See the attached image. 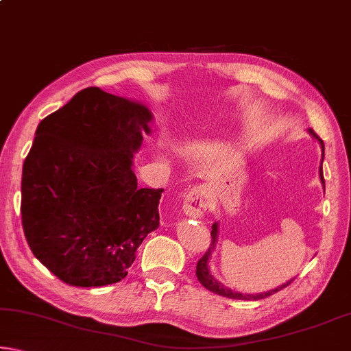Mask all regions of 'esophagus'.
<instances>
[{
	"label": "esophagus",
	"instance_id": "obj_1",
	"mask_svg": "<svg viewBox=\"0 0 351 351\" xmlns=\"http://www.w3.org/2000/svg\"><path fill=\"white\" fill-rule=\"evenodd\" d=\"M207 195H209V189L206 186H198L192 189L184 199L182 210L186 215L193 218H201L207 212Z\"/></svg>",
	"mask_w": 351,
	"mask_h": 351
}]
</instances>
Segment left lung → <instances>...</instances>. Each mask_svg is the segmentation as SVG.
I'll use <instances>...</instances> for the list:
<instances>
[{"label": "left lung", "instance_id": "8db88e82", "mask_svg": "<svg viewBox=\"0 0 351 351\" xmlns=\"http://www.w3.org/2000/svg\"><path fill=\"white\" fill-rule=\"evenodd\" d=\"M310 133L314 136V138H316L319 142H320V145H322V152L325 150L324 148V141L319 138V136L313 132V130H310ZM322 159H324V153H322ZM320 181H322V184H324V187H325V180H324V171H322V165H320ZM210 235H212V241H210V246H209V249H207V251L204 252V255L203 257H201L199 260H198V265H197V277H198V280H199V283L203 285L204 288H207L209 291H212V293H215V294H218V295H223V297H228V299H239V300H258V299H265V297H269V295H272L274 293H277V291H280V289H283V288H287L288 285L294 280H289V282H287V283H283L282 287H278V288H276V289H271V291H268V293H261V294H240V293H234L232 289H228V288H224L221 283H218L215 278L212 277V274H210V271H209V257H210V254H212V251L213 249H215V245H217V237H218V224L215 223V224H212V232H210Z\"/></svg>", "mask_w": 351, "mask_h": 351}]
</instances>
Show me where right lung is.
<instances>
[{"label":"right lung","instance_id":"obj_1","mask_svg":"<svg viewBox=\"0 0 351 351\" xmlns=\"http://www.w3.org/2000/svg\"><path fill=\"white\" fill-rule=\"evenodd\" d=\"M152 119L145 105L90 86L38 123L23 165V230L71 287L121 282L159 226L164 189H139L132 169Z\"/></svg>","mask_w":351,"mask_h":351}]
</instances>
